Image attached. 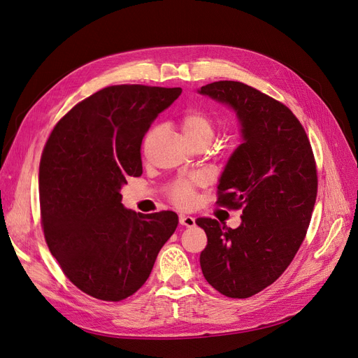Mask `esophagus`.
<instances>
[{
  "label": "esophagus",
  "instance_id": "esophagus-1",
  "mask_svg": "<svg viewBox=\"0 0 358 358\" xmlns=\"http://www.w3.org/2000/svg\"><path fill=\"white\" fill-rule=\"evenodd\" d=\"M180 224L182 227H187V228H192L196 225V220L193 216H187V215H180Z\"/></svg>",
  "mask_w": 358,
  "mask_h": 358
}]
</instances>
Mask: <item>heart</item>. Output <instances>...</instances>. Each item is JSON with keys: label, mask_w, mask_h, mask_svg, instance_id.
<instances>
[{"label": "heart", "mask_w": 358, "mask_h": 358, "mask_svg": "<svg viewBox=\"0 0 358 358\" xmlns=\"http://www.w3.org/2000/svg\"><path fill=\"white\" fill-rule=\"evenodd\" d=\"M180 126L185 138L193 145L205 143L209 145L216 131L215 120L205 111L192 108L185 111L180 118ZM159 127H150L143 138V148H146L155 136L158 134ZM199 182V177L178 178L169 185V197L180 208H189L194 203V185Z\"/></svg>", "instance_id": "heart-1"}]
</instances>
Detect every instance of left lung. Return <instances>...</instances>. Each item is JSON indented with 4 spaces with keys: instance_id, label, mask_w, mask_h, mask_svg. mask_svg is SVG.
<instances>
[{
    "instance_id": "8db88e82",
    "label": "left lung",
    "mask_w": 358,
    "mask_h": 358,
    "mask_svg": "<svg viewBox=\"0 0 358 358\" xmlns=\"http://www.w3.org/2000/svg\"><path fill=\"white\" fill-rule=\"evenodd\" d=\"M199 92L229 105L243 133L216 200L220 206L241 209V225L232 229L212 217H197L208 237L200 268L216 291L247 299L285 272L306 237L317 196L315 155L299 118L260 90L221 80Z\"/></svg>"
}]
</instances>
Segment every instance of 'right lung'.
<instances>
[{
	"instance_id": "add662e5",
	"label": "right lung",
	"mask_w": 358,
	"mask_h": 358,
	"mask_svg": "<svg viewBox=\"0 0 358 358\" xmlns=\"http://www.w3.org/2000/svg\"><path fill=\"white\" fill-rule=\"evenodd\" d=\"M180 87L108 86L61 118L39 164L45 241L64 275L103 301L130 297L149 278L174 234L173 210L136 213L122 206L121 187L143 173L141 146L152 121Z\"/></svg>"
}]
</instances>
